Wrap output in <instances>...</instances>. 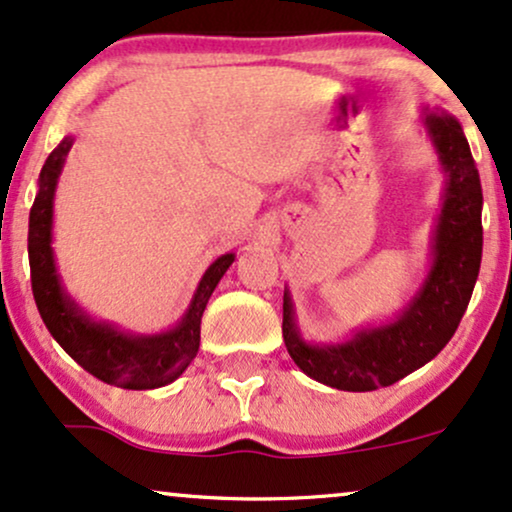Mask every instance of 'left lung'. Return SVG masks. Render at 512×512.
<instances>
[{"instance_id":"1","label":"left lung","mask_w":512,"mask_h":512,"mask_svg":"<svg viewBox=\"0 0 512 512\" xmlns=\"http://www.w3.org/2000/svg\"><path fill=\"white\" fill-rule=\"evenodd\" d=\"M449 182L434 239V266L420 294L396 323L358 332L351 342L311 346L296 334L285 294L282 337L289 356L313 380L344 391L399 382L449 344L470 304L482 263V185L470 144L456 118L427 116Z\"/></svg>"}]
</instances>
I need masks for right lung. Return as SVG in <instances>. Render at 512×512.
I'll return each instance as SVG.
<instances>
[{"label":"right lung","mask_w":512,"mask_h":512,"mask_svg":"<svg viewBox=\"0 0 512 512\" xmlns=\"http://www.w3.org/2000/svg\"><path fill=\"white\" fill-rule=\"evenodd\" d=\"M73 140L66 137L44 161L40 173V192L30 208L28 258L30 282L37 311L52 337L63 346L80 368L106 384L121 389H156L178 380L199 351L201 315L213 289L232 266L235 254L220 256L199 282L185 320L173 332L159 337H130L109 325L92 323L71 304L59 285L52 256V199L56 178Z\"/></svg>","instance_id":"obj_1"}]
</instances>
